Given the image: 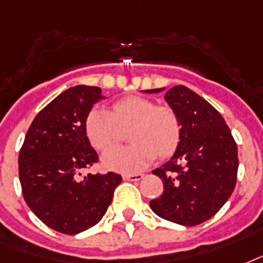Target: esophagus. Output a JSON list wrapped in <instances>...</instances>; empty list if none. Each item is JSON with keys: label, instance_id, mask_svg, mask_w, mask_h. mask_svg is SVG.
<instances>
[{"label": "esophagus", "instance_id": "esophagus-1", "mask_svg": "<svg viewBox=\"0 0 263 263\" xmlns=\"http://www.w3.org/2000/svg\"><path fill=\"white\" fill-rule=\"evenodd\" d=\"M144 174H125L123 180L125 181H140L142 180Z\"/></svg>", "mask_w": 263, "mask_h": 263}]
</instances>
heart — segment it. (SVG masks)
<instances>
[{"label": "heart", "mask_w": 263, "mask_h": 263, "mask_svg": "<svg viewBox=\"0 0 263 263\" xmlns=\"http://www.w3.org/2000/svg\"><path fill=\"white\" fill-rule=\"evenodd\" d=\"M86 134L91 145L105 151L116 145L123 132L129 130L132 144L126 148L107 151L104 167L134 173L154 162L156 155L166 158L177 149L181 140V121L167 105H158L149 99L130 96L114 104L112 112L93 108L86 118Z\"/></svg>", "instance_id": "1"}]
</instances>
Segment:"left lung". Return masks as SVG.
<instances>
[{
	"instance_id": "8db88e82",
	"label": "left lung",
	"mask_w": 263,
	"mask_h": 263,
	"mask_svg": "<svg viewBox=\"0 0 263 263\" xmlns=\"http://www.w3.org/2000/svg\"><path fill=\"white\" fill-rule=\"evenodd\" d=\"M164 100L180 118L181 140L170 160L152 172L163 181L164 191L149 205L160 218L195 227L217 214L231 197L239 167L237 145L222 115L193 90L177 85Z\"/></svg>"
}]
</instances>
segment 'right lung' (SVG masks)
I'll return each instance as SVG.
<instances>
[{
    "instance_id": "1",
    "label": "right lung",
    "mask_w": 263,
    "mask_h": 263,
    "mask_svg": "<svg viewBox=\"0 0 263 263\" xmlns=\"http://www.w3.org/2000/svg\"><path fill=\"white\" fill-rule=\"evenodd\" d=\"M103 99L97 86L64 90L36 115L20 149L24 200L45 225L64 235H77L100 222L122 182L115 173L82 178L83 170L99 160L85 123Z\"/></svg>"
}]
</instances>
